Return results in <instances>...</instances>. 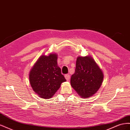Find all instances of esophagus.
I'll use <instances>...</instances> for the list:
<instances>
[{
	"instance_id": "34e87169",
	"label": "esophagus",
	"mask_w": 130,
	"mask_h": 130,
	"mask_svg": "<svg viewBox=\"0 0 130 130\" xmlns=\"http://www.w3.org/2000/svg\"><path fill=\"white\" fill-rule=\"evenodd\" d=\"M65 78H66V79L67 80L69 81L70 80V75L69 74H66V75H65Z\"/></svg>"
}]
</instances>
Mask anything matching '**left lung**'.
<instances>
[{
    "instance_id": "1",
    "label": "left lung",
    "mask_w": 130,
    "mask_h": 130,
    "mask_svg": "<svg viewBox=\"0 0 130 130\" xmlns=\"http://www.w3.org/2000/svg\"><path fill=\"white\" fill-rule=\"evenodd\" d=\"M104 75L92 57H78L75 73L71 76L70 84L82 98L93 95L99 89Z\"/></svg>"
}]
</instances>
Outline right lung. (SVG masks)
Returning <instances> with one entry per match:
<instances>
[{
  "mask_svg": "<svg viewBox=\"0 0 130 130\" xmlns=\"http://www.w3.org/2000/svg\"><path fill=\"white\" fill-rule=\"evenodd\" d=\"M57 55L51 54L42 55L31 69L29 74L30 85L40 97L50 99L66 81L57 63Z\"/></svg>",
  "mask_w": 130,
  "mask_h": 130,
  "instance_id": "obj_1",
  "label": "right lung"
}]
</instances>
